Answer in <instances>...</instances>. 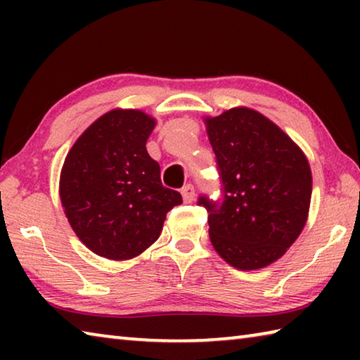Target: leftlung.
Returning a JSON list of instances; mask_svg holds the SVG:
<instances>
[{"label":"left lung","instance_id":"obj_1","mask_svg":"<svg viewBox=\"0 0 360 360\" xmlns=\"http://www.w3.org/2000/svg\"><path fill=\"white\" fill-rule=\"evenodd\" d=\"M155 122L136 109H114L85 130L65 158L60 200L68 222L90 251L127 260L162 233L167 212L182 203L162 184L146 141Z\"/></svg>","mask_w":360,"mask_h":360}]
</instances>
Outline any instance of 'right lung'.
Returning a JSON list of instances; mask_svg holds the SVG:
<instances>
[{
	"label": "right lung",
	"instance_id": "1",
	"mask_svg": "<svg viewBox=\"0 0 360 360\" xmlns=\"http://www.w3.org/2000/svg\"><path fill=\"white\" fill-rule=\"evenodd\" d=\"M219 195H200L210 240L235 268L278 260L302 233L311 200V169L300 148L273 122L248 108L208 119Z\"/></svg>",
	"mask_w": 360,
	"mask_h": 360
}]
</instances>
